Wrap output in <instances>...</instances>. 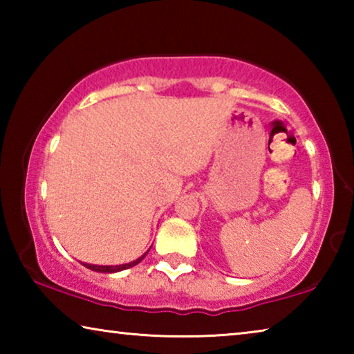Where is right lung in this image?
I'll list each match as a JSON object with an SVG mask.
<instances>
[{"mask_svg": "<svg viewBox=\"0 0 354 354\" xmlns=\"http://www.w3.org/2000/svg\"><path fill=\"white\" fill-rule=\"evenodd\" d=\"M149 251V250H148ZM147 251V253H148ZM147 253L145 254H142L139 259H136V261H133V262H128V263H122V266H95V263H87V262H81L84 267H87V268H91V270H93V272H100V273H117V272H122V270H127V268H131V267H134V266H137V263H139L143 257L147 256Z\"/></svg>", "mask_w": 354, "mask_h": 354, "instance_id": "obj_1", "label": "right lung"}]
</instances>
